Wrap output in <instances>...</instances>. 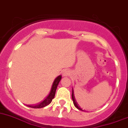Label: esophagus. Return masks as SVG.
Here are the masks:
<instances>
[{"mask_svg": "<svg viewBox=\"0 0 128 128\" xmlns=\"http://www.w3.org/2000/svg\"><path fill=\"white\" fill-rule=\"evenodd\" d=\"M69 74V72H68V70H64L62 73V75L64 76H66Z\"/></svg>", "mask_w": 128, "mask_h": 128, "instance_id": "34e87169", "label": "esophagus"}]
</instances>
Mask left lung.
Returning <instances> with one entry per match:
<instances>
[{"label":"left lung","mask_w":128,"mask_h":128,"mask_svg":"<svg viewBox=\"0 0 128 128\" xmlns=\"http://www.w3.org/2000/svg\"><path fill=\"white\" fill-rule=\"evenodd\" d=\"M74 94L73 89H72V99H73V100L74 105V106H76V107L78 109H79V110H82V111H83V110H82V109L81 108V107H80V105H79V104H78L77 102H76V99H75V97H74Z\"/></svg>","instance_id":"left-lung-1"}]
</instances>
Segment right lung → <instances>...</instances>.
<instances>
[{"label": "right lung", "mask_w": 128, "mask_h": 128, "mask_svg": "<svg viewBox=\"0 0 128 128\" xmlns=\"http://www.w3.org/2000/svg\"><path fill=\"white\" fill-rule=\"evenodd\" d=\"M62 79V76H58L57 78H55V80L54 81L53 84L52 86V88H51L50 92L48 94V96L46 97V98H45L42 102H41L40 103L37 104L35 105H28V106H30L31 108H43L44 106H47L48 104H50L52 102V99L54 98L55 95V92H56V88H57V86L58 85L59 82Z\"/></svg>", "instance_id": "1"}]
</instances>
